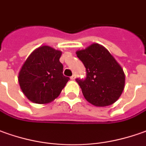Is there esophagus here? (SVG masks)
<instances>
[{"label":"esophagus","instance_id":"obj_1","mask_svg":"<svg viewBox=\"0 0 146 146\" xmlns=\"http://www.w3.org/2000/svg\"><path fill=\"white\" fill-rule=\"evenodd\" d=\"M71 80H75V75H72V76L71 77Z\"/></svg>","mask_w":146,"mask_h":146}]
</instances>
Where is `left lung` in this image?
<instances>
[{"instance_id":"left-lung-1","label":"left lung","mask_w":146,"mask_h":146,"mask_svg":"<svg viewBox=\"0 0 146 146\" xmlns=\"http://www.w3.org/2000/svg\"><path fill=\"white\" fill-rule=\"evenodd\" d=\"M76 55L86 67V78L77 79L83 96L95 106H107L117 101L125 86V73L102 45L92 44Z\"/></svg>"}]
</instances>
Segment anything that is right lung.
<instances>
[{
  "mask_svg": "<svg viewBox=\"0 0 146 146\" xmlns=\"http://www.w3.org/2000/svg\"><path fill=\"white\" fill-rule=\"evenodd\" d=\"M62 52L47 45L35 49L19 72L22 92L31 102L47 104L55 100L69 80L60 62Z\"/></svg>",
  "mask_w": 146,
  "mask_h": 146,
  "instance_id": "1",
  "label": "right lung"
}]
</instances>
